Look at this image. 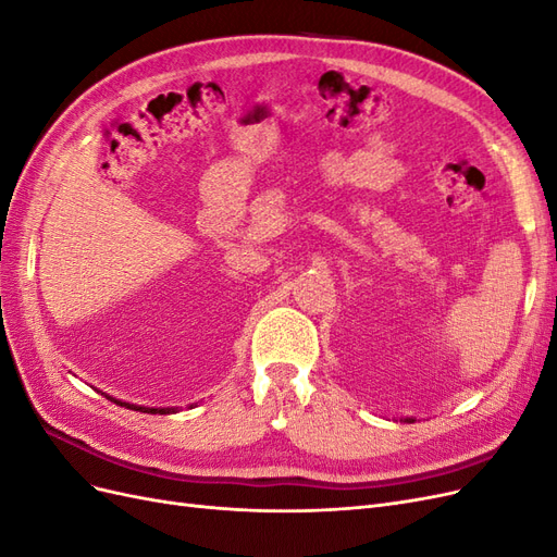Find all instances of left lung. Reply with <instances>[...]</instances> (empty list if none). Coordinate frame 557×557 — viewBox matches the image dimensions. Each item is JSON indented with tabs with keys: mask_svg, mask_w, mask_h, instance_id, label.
<instances>
[{
	"mask_svg": "<svg viewBox=\"0 0 557 557\" xmlns=\"http://www.w3.org/2000/svg\"><path fill=\"white\" fill-rule=\"evenodd\" d=\"M401 420H404V423H413L416 418H413V416H407V418H401Z\"/></svg>",
	"mask_w": 557,
	"mask_h": 557,
	"instance_id": "obj_1",
	"label": "left lung"
}]
</instances>
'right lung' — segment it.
<instances>
[{
  "label": "right lung",
  "mask_w": 557,
  "mask_h": 557,
  "mask_svg": "<svg viewBox=\"0 0 557 557\" xmlns=\"http://www.w3.org/2000/svg\"><path fill=\"white\" fill-rule=\"evenodd\" d=\"M107 399H111V401H115L117 407H125V409H132V411H141V413H160V416H166V413H176L178 411V407H162V409H156V407H139V404H129V401H121V399H115V397H111V395H107V393H102ZM195 407V404H190V409Z\"/></svg>",
  "instance_id": "right-lung-1"
}]
</instances>
